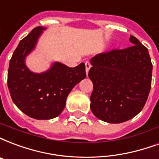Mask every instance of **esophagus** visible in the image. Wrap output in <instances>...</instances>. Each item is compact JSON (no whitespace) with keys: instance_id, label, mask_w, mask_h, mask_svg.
<instances>
[{"instance_id":"esophagus-1","label":"esophagus","mask_w":159,"mask_h":159,"mask_svg":"<svg viewBox=\"0 0 159 159\" xmlns=\"http://www.w3.org/2000/svg\"><path fill=\"white\" fill-rule=\"evenodd\" d=\"M90 67H91V64L89 62H86L85 63V71H86V75L88 76V73H89V70L90 69Z\"/></svg>"}]
</instances>
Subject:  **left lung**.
Instances as JSON below:
<instances>
[{
  "label": "left lung",
  "mask_w": 159,
  "mask_h": 159,
  "mask_svg": "<svg viewBox=\"0 0 159 159\" xmlns=\"http://www.w3.org/2000/svg\"><path fill=\"white\" fill-rule=\"evenodd\" d=\"M133 45L99 53L90 60L93 83L90 109L109 123H120L138 115L151 89L152 64L148 50L130 36Z\"/></svg>",
  "instance_id": "8db88e82"
}]
</instances>
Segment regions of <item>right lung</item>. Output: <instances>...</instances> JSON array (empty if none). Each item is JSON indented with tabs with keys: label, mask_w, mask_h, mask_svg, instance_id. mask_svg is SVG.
I'll use <instances>...</instances> for the list:
<instances>
[{
	"label": "right lung",
	"mask_w": 159,
	"mask_h": 159,
	"mask_svg": "<svg viewBox=\"0 0 159 159\" xmlns=\"http://www.w3.org/2000/svg\"><path fill=\"white\" fill-rule=\"evenodd\" d=\"M44 29L35 27L20 41L10 59L7 75V85L13 102L26 115L38 120H48L60 115L67 96L86 76L84 63L70 68L56 62L41 74L27 69L26 56L35 48Z\"/></svg>",
	"instance_id": "obj_1"
}]
</instances>
